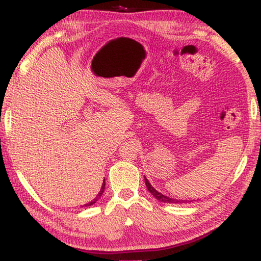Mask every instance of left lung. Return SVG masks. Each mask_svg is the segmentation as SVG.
<instances>
[{
    "label": "left lung",
    "mask_w": 261,
    "mask_h": 261,
    "mask_svg": "<svg viewBox=\"0 0 261 261\" xmlns=\"http://www.w3.org/2000/svg\"><path fill=\"white\" fill-rule=\"evenodd\" d=\"M145 184H146L148 191L151 192L159 201H161V202H169V204H180V202H184L183 200H177V199H174V198H169V197L165 196V194H162V193H160L159 191H156V190L152 187L151 183L148 182V179L146 177H145Z\"/></svg>",
    "instance_id": "obj_1"
}]
</instances>
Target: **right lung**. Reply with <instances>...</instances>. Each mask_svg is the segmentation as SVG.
Instances as JSON below:
<instances>
[{
    "label": "right lung",
    "mask_w": 261,
    "mask_h": 261,
    "mask_svg": "<svg viewBox=\"0 0 261 261\" xmlns=\"http://www.w3.org/2000/svg\"><path fill=\"white\" fill-rule=\"evenodd\" d=\"M105 185H106V182H105V180H103V184H102V187H101V190H100V192L98 193V194H96V197L94 198V199L93 200H92L91 202H88V204H85V205H84V206H85V207H87V206H91V205H93V204H95V202L96 201H98L99 199H100V198H101V196H102V193H103V191H105Z\"/></svg>",
    "instance_id": "obj_1"
}]
</instances>
